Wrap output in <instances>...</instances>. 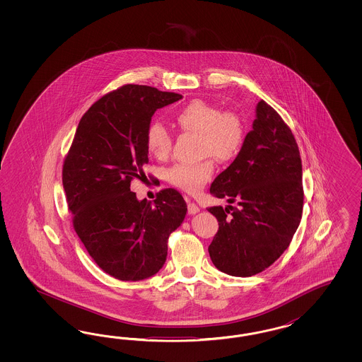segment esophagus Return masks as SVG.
Segmentation results:
<instances>
[{
	"mask_svg": "<svg viewBox=\"0 0 362 362\" xmlns=\"http://www.w3.org/2000/svg\"><path fill=\"white\" fill-rule=\"evenodd\" d=\"M187 203H188V214L189 215H195V214H197L199 211H200V209L197 207V204L195 203H192L188 197H186Z\"/></svg>",
	"mask_w": 362,
	"mask_h": 362,
	"instance_id": "1",
	"label": "esophagus"
}]
</instances>
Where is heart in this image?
Returning a JSON list of instances; mask_svg holds the SVG:
<instances>
[{
  "label": "heart",
  "mask_w": 362,
  "mask_h": 362,
  "mask_svg": "<svg viewBox=\"0 0 362 362\" xmlns=\"http://www.w3.org/2000/svg\"><path fill=\"white\" fill-rule=\"evenodd\" d=\"M176 126L183 132H197L202 136L200 146L206 155H212L218 160H230L235 158L244 142V124L233 111L221 110L206 100L195 99L174 114ZM171 134L159 122H153L146 130L147 151L156 159H165L171 153ZM214 174L212 160L202 163H179L171 167L167 179L171 185L186 191L197 192Z\"/></svg>",
  "instance_id": "heart-1"
}]
</instances>
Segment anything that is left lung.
Returning a JSON list of instances; mask_svg holds the SVG:
<instances>
[{"instance_id": "obj_1", "label": "left lung", "mask_w": 362, "mask_h": 362, "mask_svg": "<svg viewBox=\"0 0 362 362\" xmlns=\"http://www.w3.org/2000/svg\"><path fill=\"white\" fill-rule=\"evenodd\" d=\"M209 192L238 203L209 209L219 221L209 247L219 271L239 277L260 274L289 247L303 215V165L291 129L263 99L238 156Z\"/></svg>"}]
</instances>
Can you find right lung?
Returning a JSON list of instances; mask_svg holds the SVG:
<instances>
[{
  "instance_id": "1",
  "label": "right lung",
  "mask_w": 362,
  "mask_h": 362,
  "mask_svg": "<svg viewBox=\"0 0 362 362\" xmlns=\"http://www.w3.org/2000/svg\"><path fill=\"white\" fill-rule=\"evenodd\" d=\"M182 98L142 85L111 91L85 112L66 156L62 185L74 230L99 268L122 281L158 274L170 233L186 218L174 188L153 202L130 189L134 177L146 176V130L155 111Z\"/></svg>"
}]
</instances>
